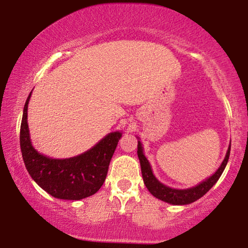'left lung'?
I'll use <instances>...</instances> for the list:
<instances>
[{
	"mask_svg": "<svg viewBox=\"0 0 248 248\" xmlns=\"http://www.w3.org/2000/svg\"><path fill=\"white\" fill-rule=\"evenodd\" d=\"M229 155H230V145L221 166H220L218 170H217L215 174L210 176L209 178H206L205 181L200 183V184L196 185L195 187H191L187 189H176V188L168 187V186L161 184V183L155 177L154 172L151 170V166L149 164L148 159L145 158V155H143V149H142L141 142L138 141V157H139V160H140L142 177H143L144 185L147 186L149 192H150L155 198L175 205L189 204V203L194 202L200 198H202V196L204 195L217 182H218L220 176H221L223 170H225L227 162H228Z\"/></svg>",
	"mask_w": 248,
	"mask_h": 248,
	"instance_id": "1",
	"label": "left lung"
}]
</instances>
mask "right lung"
Returning <instances> with one entry per match:
<instances>
[{"label": "right lung", "instance_id": "obj_1", "mask_svg": "<svg viewBox=\"0 0 248 248\" xmlns=\"http://www.w3.org/2000/svg\"><path fill=\"white\" fill-rule=\"evenodd\" d=\"M31 93L27 98L20 127V148L25 166L31 178L56 199L81 200L99 191L106 179L121 132H113L83 152L69 159H53L39 154L30 141L27 110Z\"/></svg>", "mask_w": 248, "mask_h": 248}]
</instances>
